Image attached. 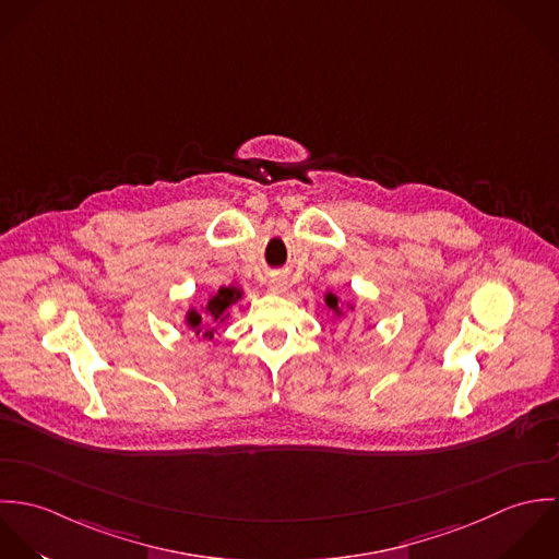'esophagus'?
I'll return each instance as SVG.
<instances>
[{
  "instance_id": "1",
  "label": "esophagus",
  "mask_w": 559,
  "mask_h": 559,
  "mask_svg": "<svg viewBox=\"0 0 559 559\" xmlns=\"http://www.w3.org/2000/svg\"><path fill=\"white\" fill-rule=\"evenodd\" d=\"M267 285H270V289H272L274 294H283V292L287 289V281H285L283 276H272V278L267 281Z\"/></svg>"
}]
</instances>
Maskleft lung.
<instances>
[{"mask_svg": "<svg viewBox=\"0 0 559 559\" xmlns=\"http://www.w3.org/2000/svg\"><path fill=\"white\" fill-rule=\"evenodd\" d=\"M324 307H326L329 311H333V320L343 318L347 309H349V311H354V305H352V302H343V300H341L338 296H335L333 292L324 294Z\"/></svg>", "mask_w": 559, "mask_h": 559, "instance_id": "1", "label": "left lung"}]
</instances>
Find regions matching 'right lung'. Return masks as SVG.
<instances>
[{
    "label": "right lung",
    "mask_w": 559,
    "mask_h": 559,
    "mask_svg": "<svg viewBox=\"0 0 559 559\" xmlns=\"http://www.w3.org/2000/svg\"><path fill=\"white\" fill-rule=\"evenodd\" d=\"M241 300V289L237 287H221L218 292H212L207 296V300L201 305V309L197 307H190L186 313H183V326L188 331H192L194 335L201 336V338H214L216 331L221 329V324H224L228 320V309ZM214 321L217 326L214 330H203L202 324Z\"/></svg>",
    "instance_id": "right-lung-1"
}]
</instances>
